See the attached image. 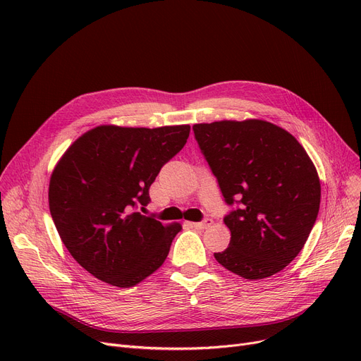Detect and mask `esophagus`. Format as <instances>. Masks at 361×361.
Wrapping results in <instances>:
<instances>
[{
  "mask_svg": "<svg viewBox=\"0 0 361 361\" xmlns=\"http://www.w3.org/2000/svg\"><path fill=\"white\" fill-rule=\"evenodd\" d=\"M188 225L192 226V228H199V230H204V228H209V226L214 224V221L211 218H204L202 222H187Z\"/></svg>",
  "mask_w": 361,
  "mask_h": 361,
  "instance_id": "1",
  "label": "esophagus"
}]
</instances>
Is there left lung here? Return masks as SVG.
Here are the masks:
<instances>
[{
	"label": "left lung",
	"instance_id": "obj_1",
	"mask_svg": "<svg viewBox=\"0 0 361 361\" xmlns=\"http://www.w3.org/2000/svg\"><path fill=\"white\" fill-rule=\"evenodd\" d=\"M195 139L225 203L224 268L263 279L305 247L320 204V181L307 152L283 128L262 120L195 124Z\"/></svg>",
	"mask_w": 361,
	"mask_h": 361
}]
</instances>
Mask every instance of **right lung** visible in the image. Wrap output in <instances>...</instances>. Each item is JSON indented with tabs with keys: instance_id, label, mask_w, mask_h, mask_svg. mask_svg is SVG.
<instances>
[{
	"instance_id": "add662e5",
	"label": "right lung",
	"mask_w": 361,
	"mask_h": 361,
	"mask_svg": "<svg viewBox=\"0 0 361 361\" xmlns=\"http://www.w3.org/2000/svg\"><path fill=\"white\" fill-rule=\"evenodd\" d=\"M190 126H99L75 140L49 181V211L70 255L89 274L128 288L154 274L181 225L137 212L149 187L184 147Z\"/></svg>"
}]
</instances>
